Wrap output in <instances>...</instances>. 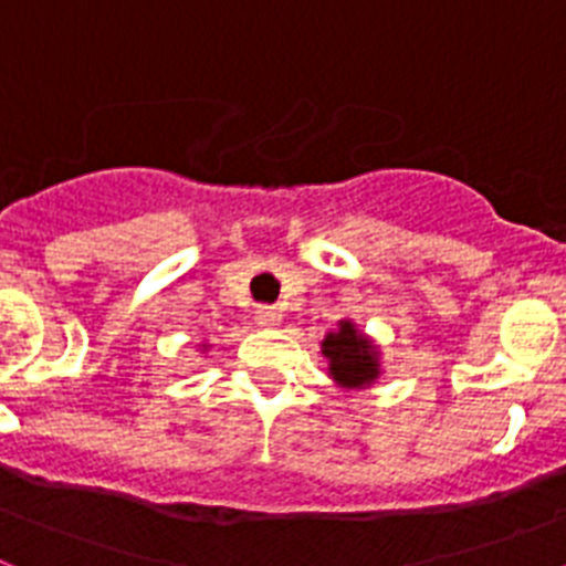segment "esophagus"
<instances>
[{
  "label": "esophagus",
  "mask_w": 566,
  "mask_h": 566,
  "mask_svg": "<svg viewBox=\"0 0 566 566\" xmlns=\"http://www.w3.org/2000/svg\"><path fill=\"white\" fill-rule=\"evenodd\" d=\"M280 317H283V314H280L274 306H258V308H254V323H258V326L272 328V326H277Z\"/></svg>",
  "instance_id": "esophagus-1"
}]
</instances>
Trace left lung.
<instances>
[{
	"label": "left lung",
	"instance_id": "1",
	"mask_svg": "<svg viewBox=\"0 0 566 566\" xmlns=\"http://www.w3.org/2000/svg\"><path fill=\"white\" fill-rule=\"evenodd\" d=\"M323 354L332 359L328 371L343 388H363L365 382L377 379V354L368 339L359 337L352 323H343L337 334H328L323 339Z\"/></svg>",
	"mask_w": 566,
	"mask_h": 566
}]
</instances>
